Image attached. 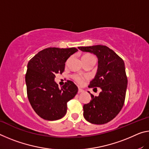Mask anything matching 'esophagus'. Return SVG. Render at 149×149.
<instances>
[{"instance_id": "esophagus-1", "label": "esophagus", "mask_w": 149, "mask_h": 149, "mask_svg": "<svg viewBox=\"0 0 149 149\" xmlns=\"http://www.w3.org/2000/svg\"><path fill=\"white\" fill-rule=\"evenodd\" d=\"M84 90H83L82 89H81V88H79V89H78V93H79H79H83V92H84Z\"/></svg>"}]
</instances>
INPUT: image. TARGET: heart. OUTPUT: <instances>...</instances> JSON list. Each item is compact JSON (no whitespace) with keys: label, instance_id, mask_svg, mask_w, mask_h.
I'll return each instance as SVG.
<instances>
[{"label":"heart","instance_id":"obj_1","mask_svg":"<svg viewBox=\"0 0 149 149\" xmlns=\"http://www.w3.org/2000/svg\"><path fill=\"white\" fill-rule=\"evenodd\" d=\"M89 58H95L91 54H85L82 57V59H89ZM72 77L73 79H74L75 81L78 83L79 84H82L85 79V77L80 75H77V74L73 75Z\"/></svg>","mask_w":149,"mask_h":149}]
</instances>
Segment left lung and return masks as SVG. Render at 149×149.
I'll return each mask as SVG.
<instances>
[{"label": "left lung", "mask_w": 149, "mask_h": 149, "mask_svg": "<svg viewBox=\"0 0 149 149\" xmlns=\"http://www.w3.org/2000/svg\"><path fill=\"white\" fill-rule=\"evenodd\" d=\"M78 49L97 56V72L89 87L102 89L98 97L91 94L90 102L84 106V116L91 123L104 124L114 119L124 104L127 85L124 62L114 50L104 45Z\"/></svg>", "instance_id": "8db88e82"}]
</instances>
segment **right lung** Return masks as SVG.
Segmentation results:
<instances>
[{"instance_id": "right-lung-1", "label": "right lung", "mask_w": 149, "mask_h": 149, "mask_svg": "<svg viewBox=\"0 0 149 149\" xmlns=\"http://www.w3.org/2000/svg\"><path fill=\"white\" fill-rule=\"evenodd\" d=\"M76 48L49 47L39 52L29 60L26 74L27 94L33 109L46 120H57L67 112V102L72 99L78 88L68 80L61 88L54 81L55 75L62 74L68 58Z\"/></svg>"}]
</instances>
